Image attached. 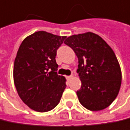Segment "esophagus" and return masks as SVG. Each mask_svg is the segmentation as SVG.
I'll return each instance as SVG.
<instances>
[{"mask_svg":"<svg viewBox=\"0 0 130 130\" xmlns=\"http://www.w3.org/2000/svg\"><path fill=\"white\" fill-rule=\"evenodd\" d=\"M73 75H69V76H67V79L68 81H70L71 78H73Z\"/></svg>","mask_w":130,"mask_h":130,"instance_id":"obj_1","label":"esophagus"}]
</instances>
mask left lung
<instances>
[{
    "instance_id": "obj_1",
    "label": "left lung",
    "mask_w": 130,
    "mask_h": 130,
    "mask_svg": "<svg viewBox=\"0 0 130 130\" xmlns=\"http://www.w3.org/2000/svg\"><path fill=\"white\" fill-rule=\"evenodd\" d=\"M64 43L78 60L81 89L76 92L80 103L90 111L110 106L121 88V67L112 48L99 35L87 32L69 37Z\"/></svg>"
}]
</instances>
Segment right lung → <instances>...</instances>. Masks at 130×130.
<instances>
[{"label":"right lung","instance_id":"add662e5","mask_svg":"<svg viewBox=\"0 0 130 130\" xmlns=\"http://www.w3.org/2000/svg\"><path fill=\"white\" fill-rule=\"evenodd\" d=\"M67 37L37 31L19 46L13 67V80L21 100L30 108L46 112L59 103L66 78L58 75L57 49Z\"/></svg>","mask_w":130,"mask_h":130}]
</instances>
